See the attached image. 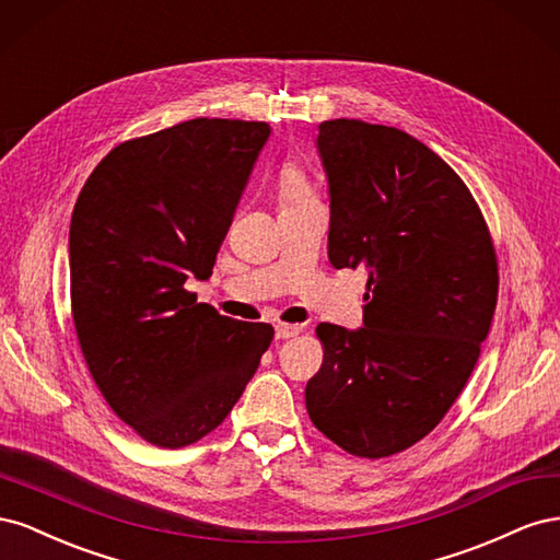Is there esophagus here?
<instances>
[{
	"label": "esophagus",
	"instance_id": "esophagus-1",
	"mask_svg": "<svg viewBox=\"0 0 560 560\" xmlns=\"http://www.w3.org/2000/svg\"><path fill=\"white\" fill-rule=\"evenodd\" d=\"M299 331H301V327L299 325H276V338L278 341H284V338H294V336H299Z\"/></svg>",
	"mask_w": 560,
	"mask_h": 560
}]
</instances>
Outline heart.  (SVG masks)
<instances>
[{"label": "heart", "mask_w": 560, "mask_h": 560, "mask_svg": "<svg viewBox=\"0 0 560 560\" xmlns=\"http://www.w3.org/2000/svg\"><path fill=\"white\" fill-rule=\"evenodd\" d=\"M313 198H315V194L311 189V182H308L306 173H303L299 165L287 163L278 175V202H280V208L301 206V202H308Z\"/></svg>", "instance_id": "1"}]
</instances>
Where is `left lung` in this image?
I'll list each match as a JSON object with an SVG mask.
<instances>
[{"label":"left lung","instance_id":"obj_1","mask_svg":"<svg viewBox=\"0 0 560 560\" xmlns=\"http://www.w3.org/2000/svg\"><path fill=\"white\" fill-rule=\"evenodd\" d=\"M329 261L364 268V327L322 322L306 385L313 425L358 457L430 434L463 393L498 303V257L465 182L409 132L354 118L319 124Z\"/></svg>","mask_w":560,"mask_h":560}]
</instances>
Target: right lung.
Segmentation results:
<instances>
[{
    "mask_svg": "<svg viewBox=\"0 0 560 560\" xmlns=\"http://www.w3.org/2000/svg\"><path fill=\"white\" fill-rule=\"evenodd\" d=\"M270 135L264 121L191 118L114 147L70 224L72 317L112 411L161 448L224 422L273 341L184 290L208 280Z\"/></svg>",
    "mask_w": 560,
    "mask_h": 560,
    "instance_id": "add662e5",
    "label": "right lung"
}]
</instances>
